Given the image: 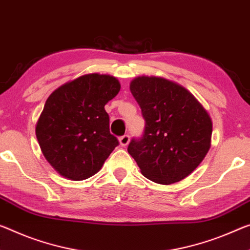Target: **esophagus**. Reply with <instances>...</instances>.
Returning <instances> with one entry per match:
<instances>
[{
    "instance_id": "obj_1",
    "label": "esophagus",
    "mask_w": 250,
    "mask_h": 250,
    "mask_svg": "<svg viewBox=\"0 0 250 250\" xmlns=\"http://www.w3.org/2000/svg\"><path fill=\"white\" fill-rule=\"evenodd\" d=\"M119 142H120V146H126L129 145L130 142V137L128 136V134H125V136H122L119 138Z\"/></svg>"
}]
</instances>
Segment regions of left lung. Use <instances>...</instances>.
<instances>
[{
  "instance_id": "1",
  "label": "left lung",
  "mask_w": 250,
  "mask_h": 250,
  "mask_svg": "<svg viewBox=\"0 0 250 250\" xmlns=\"http://www.w3.org/2000/svg\"><path fill=\"white\" fill-rule=\"evenodd\" d=\"M130 91L146 120L144 137L128 152L149 180L171 185L188 177L211 146L212 121L185 86L161 77L134 78Z\"/></svg>"
}]
</instances>
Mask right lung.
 Masks as SVG:
<instances>
[{
  "instance_id": "right-lung-1",
  "label": "right lung",
  "mask_w": 250,
  "mask_h": 250,
  "mask_svg": "<svg viewBox=\"0 0 250 250\" xmlns=\"http://www.w3.org/2000/svg\"><path fill=\"white\" fill-rule=\"evenodd\" d=\"M109 74L81 75L55 89L35 125L40 148L62 177L80 181L102 168L119 145L109 131L104 105L120 91Z\"/></svg>"
}]
</instances>
